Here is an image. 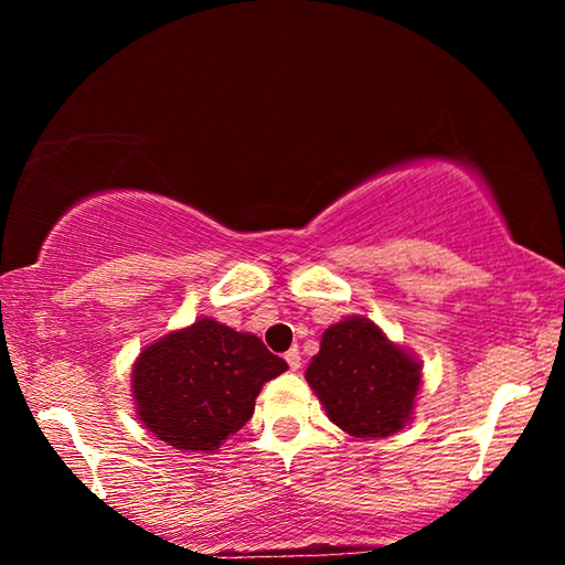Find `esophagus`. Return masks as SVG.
<instances>
[{
  "instance_id": "esophagus-1",
  "label": "esophagus",
  "mask_w": 565,
  "mask_h": 565,
  "mask_svg": "<svg viewBox=\"0 0 565 565\" xmlns=\"http://www.w3.org/2000/svg\"><path fill=\"white\" fill-rule=\"evenodd\" d=\"M284 359H286V363H289V369L291 371H299L301 369V351L299 349H289L284 353Z\"/></svg>"
}]
</instances>
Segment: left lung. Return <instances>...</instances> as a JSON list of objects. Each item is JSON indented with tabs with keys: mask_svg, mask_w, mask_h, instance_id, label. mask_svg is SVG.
<instances>
[{
	"mask_svg": "<svg viewBox=\"0 0 565 565\" xmlns=\"http://www.w3.org/2000/svg\"><path fill=\"white\" fill-rule=\"evenodd\" d=\"M329 418L356 438L391 436L411 416L420 366L391 343L374 321L347 319L321 337V351L306 369Z\"/></svg>",
	"mask_w": 565,
	"mask_h": 565,
	"instance_id": "8db88e82",
	"label": "left lung"
}]
</instances>
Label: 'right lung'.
I'll return each mask as SVG.
<instances>
[{"label": "right lung", "instance_id": "add662e5", "mask_svg": "<svg viewBox=\"0 0 565 565\" xmlns=\"http://www.w3.org/2000/svg\"><path fill=\"white\" fill-rule=\"evenodd\" d=\"M289 363L254 333L202 319L145 349L134 366L139 416L179 451H214L254 414L266 381Z\"/></svg>", "mask_w": 565, "mask_h": 565}]
</instances>
